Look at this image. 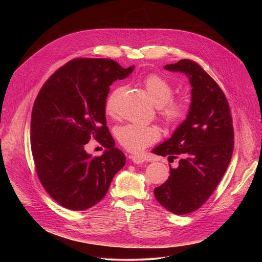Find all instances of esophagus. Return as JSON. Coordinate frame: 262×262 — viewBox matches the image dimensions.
I'll list each match as a JSON object with an SVG mask.
<instances>
[{"label":"esophagus","mask_w":262,"mask_h":262,"mask_svg":"<svg viewBox=\"0 0 262 262\" xmlns=\"http://www.w3.org/2000/svg\"><path fill=\"white\" fill-rule=\"evenodd\" d=\"M130 158H132L133 163H135V164H137V165L143 164V163L145 162V159H144V157H142V156H130Z\"/></svg>","instance_id":"obj_1"}]
</instances>
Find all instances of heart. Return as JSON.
Returning a JSON list of instances; mask_svg holds the SVG:
<instances>
[{"label":"heart","instance_id":"heart-1","mask_svg":"<svg viewBox=\"0 0 262 262\" xmlns=\"http://www.w3.org/2000/svg\"><path fill=\"white\" fill-rule=\"evenodd\" d=\"M144 88L150 100L160 108V114L169 124L179 123L186 114L184 99H173V87L158 74H149L143 80ZM122 88H117L110 94L105 102V112L113 115L117 96ZM115 135L119 143L127 150L138 152L159 139V129L152 125L128 123L117 127Z\"/></svg>","mask_w":262,"mask_h":262}]
</instances>
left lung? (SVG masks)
Segmentation results:
<instances>
[{
  "mask_svg": "<svg viewBox=\"0 0 262 262\" xmlns=\"http://www.w3.org/2000/svg\"><path fill=\"white\" fill-rule=\"evenodd\" d=\"M165 69L189 78L191 103L185 120L152 152L178 160L170 176L155 189L159 203L175 214L201 207L231 161L234 133L229 104L219 85L194 61L180 60Z\"/></svg>",
  "mask_w": 262,
  "mask_h": 262,
  "instance_id": "8db88e82",
  "label": "left lung"
}]
</instances>
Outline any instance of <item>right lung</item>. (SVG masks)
I'll list each match as a JSON object with an SVG mask.
<instances>
[{"label": "right lung", "mask_w": 262, "mask_h": 262, "mask_svg": "<svg viewBox=\"0 0 262 262\" xmlns=\"http://www.w3.org/2000/svg\"><path fill=\"white\" fill-rule=\"evenodd\" d=\"M135 66L111 59H74L47 81L34 102L31 149L38 178L65 208L83 210L98 203L126 159L106 126L110 86ZM93 136L107 149L93 158L84 149Z\"/></svg>", "instance_id": "1"}]
</instances>
